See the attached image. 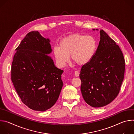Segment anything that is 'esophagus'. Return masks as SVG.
Returning <instances> with one entry per match:
<instances>
[{
  "instance_id": "esophagus-1",
  "label": "esophagus",
  "mask_w": 134,
  "mask_h": 134,
  "mask_svg": "<svg viewBox=\"0 0 134 134\" xmlns=\"http://www.w3.org/2000/svg\"><path fill=\"white\" fill-rule=\"evenodd\" d=\"M74 74H75V75L76 77H78V76L80 75V72L79 71H77H77H75Z\"/></svg>"
}]
</instances>
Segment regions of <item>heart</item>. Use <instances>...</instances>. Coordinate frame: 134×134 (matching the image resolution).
Segmentation results:
<instances>
[{
  "mask_svg": "<svg viewBox=\"0 0 134 134\" xmlns=\"http://www.w3.org/2000/svg\"><path fill=\"white\" fill-rule=\"evenodd\" d=\"M53 48V53L58 65L63 67L68 63L69 55L72 62L80 66L90 62L97 49V42L92 36L80 33L70 34Z\"/></svg>",
  "mask_w": 134,
  "mask_h": 134,
  "instance_id": "obj_1",
  "label": "heart"
}]
</instances>
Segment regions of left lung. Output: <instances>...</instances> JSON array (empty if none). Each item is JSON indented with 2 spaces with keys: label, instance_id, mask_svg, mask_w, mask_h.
Wrapping results in <instances>:
<instances>
[{
  "label": "left lung",
  "instance_id": "left-lung-1",
  "mask_svg": "<svg viewBox=\"0 0 134 134\" xmlns=\"http://www.w3.org/2000/svg\"><path fill=\"white\" fill-rule=\"evenodd\" d=\"M92 60L82 66L81 90L85 101L94 108L104 107L118 95L124 80L125 62L119 46L103 31Z\"/></svg>",
  "mask_w": 134,
  "mask_h": 134
}]
</instances>
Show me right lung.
I'll list each match as a JSON object with an SVG mask.
<instances>
[{
	"label": "right lung",
	"instance_id": "obj_1",
	"mask_svg": "<svg viewBox=\"0 0 134 134\" xmlns=\"http://www.w3.org/2000/svg\"><path fill=\"white\" fill-rule=\"evenodd\" d=\"M50 40L38 31L28 33L16 49L11 80L22 102L29 108L44 111L58 100L63 83V70L51 57Z\"/></svg>",
	"mask_w": 134,
	"mask_h": 134
}]
</instances>
